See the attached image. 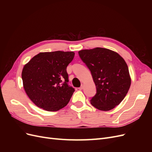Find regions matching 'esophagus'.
<instances>
[{"instance_id":"obj_1","label":"esophagus","mask_w":152,"mask_h":152,"mask_svg":"<svg viewBox=\"0 0 152 152\" xmlns=\"http://www.w3.org/2000/svg\"><path fill=\"white\" fill-rule=\"evenodd\" d=\"M83 89H84V85H81V86L79 88V90H82Z\"/></svg>"}]
</instances>
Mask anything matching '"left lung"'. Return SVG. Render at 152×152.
I'll return each mask as SVG.
<instances>
[{
    "label": "left lung",
    "mask_w": 152,
    "mask_h": 152,
    "mask_svg": "<svg viewBox=\"0 0 152 152\" xmlns=\"http://www.w3.org/2000/svg\"><path fill=\"white\" fill-rule=\"evenodd\" d=\"M79 54L91 71L96 87L91 104L102 111L112 110L121 103L131 86L126 61L118 53L102 48L81 50Z\"/></svg>",
    "instance_id": "left-lung-1"
}]
</instances>
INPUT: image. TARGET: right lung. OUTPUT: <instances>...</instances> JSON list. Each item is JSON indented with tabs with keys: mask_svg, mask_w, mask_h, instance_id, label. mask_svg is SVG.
I'll use <instances>...</instances> for the list:
<instances>
[{
	"mask_svg": "<svg viewBox=\"0 0 152 152\" xmlns=\"http://www.w3.org/2000/svg\"><path fill=\"white\" fill-rule=\"evenodd\" d=\"M74 56L72 51L40 53L24 66L23 87L36 106L55 112L68 103L75 89L68 84L66 67Z\"/></svg>",
	"mask_w": 152,
	"mask_h": 152,
	"instance_id": "right-lung-1",
	"label": "right lung"
}]
</instances>
